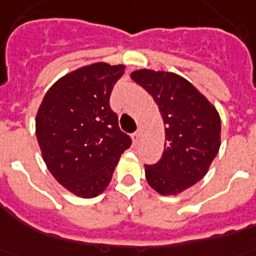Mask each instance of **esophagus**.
Segmentation results:
<instances>
[{"instance_id":"esophagus-1","label":"esophagus","mask_w":256,"mask_h":256,"mask_svg":"<svg viewBox=\"0 0 256 256\" xmlns=\"http://www.w3.org/2000/svg\"><path fill=\"white\" fill-rule=\"evenodd\" d=\"M132 137H133V141L136 144L138 142V140H140V132H136V133L133 134V136H132Z\"/></svg>"}]
</instances>
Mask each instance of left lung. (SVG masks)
I'll return each mask as SVG.
<instances>
[{
    "label": "left lung",
    "mask_w": 256,
    "mask_h": 256,
    "mask_svg": "<svg viewBox=\"0 0 256 256\" xmlns=\"http://www.w3.org/2000/svg\"><path fill=\"white\" fill-rule=\"evenodd\" d=\"M130 77L152 94L166 128L160 162L145 166L148 184L162 196H178L208 174L218 153V111L190 81L176 73L140 69Z\"/></svg>",
    "instance_id": "1"
}]
</instances>
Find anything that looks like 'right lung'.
<instances>
[{
	"label": "right lung",
	"mask_w": 256,
	"mask_h": 256,
	"mask_svg": "<svg viewBox=\"0 0 256 256\" xmlns=\"http://www.w3.org/2000/svg\"><path fill=\"white\" fill-rule=\"evenodd\" d=\"M124 65L94 62L62 76L38 110L42 157L56 182L80 198L102 194L132 140L120 132L110 94Z\"/></svg>",
	"instance_id": "1"
}]
</instances>
